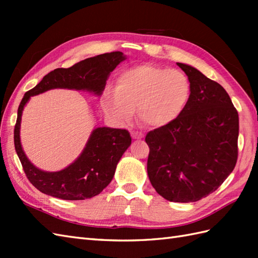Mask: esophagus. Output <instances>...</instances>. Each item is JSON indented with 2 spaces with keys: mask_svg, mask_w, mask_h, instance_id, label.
<instances>
[{
  "mask_svg": "<svg viewBox=\"0 0 258 258\" xmlns=\"http://www.w3.org/2000/svg\"><path fill=\"white\" fill-rule=\"evenodd\" d=\"M131 134H132V138L133 139H142V138H144V135L142 134V133H140V132H132Z\"/></svg>",
  "mask_w": 258,
  "mask_h": 258,
  "instance_id": "obj_1",
  "label": "esophagus"
}]
</instances>
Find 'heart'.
<instances>
[{"mask_svg":"<svg viewBox=\"0 0 258 258\" xmlns=\"http://www.w3.org/2000/svg\"><path fill=\"white\" fill-rule=\"evenodd\" d=\"M190 96V80L182 71L140 64L120 72L115 89L104 93L102 107L117 123L127 122L136 107L142 122L162 127L182 115Z\"/></svg>","mask_w":258,"mask_h":258,"instance_id":"b5f03b06","label":"heart"}]
</instances>
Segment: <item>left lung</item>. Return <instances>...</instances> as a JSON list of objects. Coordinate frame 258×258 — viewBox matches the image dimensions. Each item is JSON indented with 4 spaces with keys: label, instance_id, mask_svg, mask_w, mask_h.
<instances>
[{
    "label": "left lung",
    "instance_id": "obj_1",
    "mask_svg": "<svg viewBox=\"0 0 258 258\" xmlns=\"http://www.w3.org/2000/svg\"><path fill=\"white\" fill-rule=\"evenodd\" d=\"M191 83L187 107L171 124L146 134L147 174L171 202H197L215 191L236 165L239 120L231 97L217 82L177 63Z\"/></svg>",
    "mask_w": 258,
    "mask_h": 258
}]
</instances>
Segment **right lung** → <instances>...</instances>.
Returning <instances> with one entry per match:
<instances>
[{
	"label": "right lung",
	"instance_id": "1",
	"mask_svg": "<svg viewBox=\"0 0 258 258\" xmlns=\"http://www.w3.org/2000/svg\"><path fill=\"white\" fill-rule=\"evenodd\" d=\"M124 59L123 53L116 51L83 59L69 69H55L22 98L14 126V146L27 179L42 193L68 201L91 199L100 194L111 183L117 163L132 139L127 130L97 127L74 163L59 172H43L32 165L21 146L20 126L24 105L31 96L56 87L86 90L100 95L108 74Z\"/></svg>",
	"mask_w": 258,
	"mask_h": 258
}]
</instances>
